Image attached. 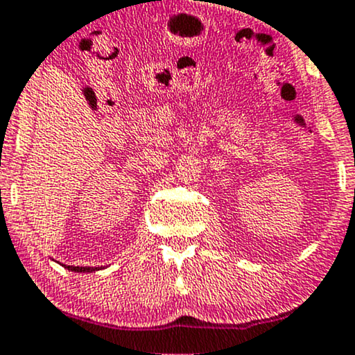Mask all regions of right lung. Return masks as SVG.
I'll list each match as a JSON object with an SVG mask.
<instances>
[{"label":"right lung","instance_id":"add662e5","mask_svg":"<svg viewBox=\"0 0 355 355\" xmlns=\"http://www.w3.org/2000/svg\"><path fill=\"white\" fill-rule=\"evenodd\" d=\"M64 268H66V270H69V271H74V272H94V271H97V270H102V266H101V268H91V266H67V264H64Z\"/></svg>","mask_w":355,"mask_h":355}]
</instances>
